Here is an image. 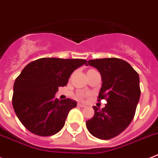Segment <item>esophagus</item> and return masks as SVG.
Segmentation results:
<instances>
[{
  "label": "esophagus",
  "mask_w": 158,
  "mask_h": 158,
  "mask_svg": "<svg viewBox=\"0 0 158 158\" xmlns=\"http://www.w3.org/2000/svg\"><path fill=\"white\" fill-rule=\"evenodd\" d=\"M78 106H80V107H86V105H84V104H82V103H78Z\"/></svg>",
  "instance_id": "1"
}]
</instances>
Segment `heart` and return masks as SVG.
Masks as SVG:
<instances>
[{"instance_id": "heart-1", "label": "heart", "mask_w": 158, "mask_h": 158, "mask_svg": "<svg viewBox=\"0 0 158 158\" xmlns=\"http://www.w3.org/2000/svg\"><path fill=\"white\" fill-rule=\"evenodd\" d=\"M86 97H87V94H83V93H80V94H79V95H78V98H79V99H83V98H85Z\"/></svg>"}]
</instances>
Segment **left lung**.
<instances>
[{
    "mask_svg": "<svg viewBox=\"0 0 158 158\" xmlns=\"http://www.w3.org/2000/svg\"><path fill=\"white\" fill-rule=\"evenodd\" d=\"M88 64L102 75L98 101L105 99L106 104L102 110L93 107L94 114L86 126L95 138L111 139L124 131L134 118L141 95L139 75L130 64L118 58L90 60Z\"/></svg>",
    "mask_w": 158,
    "mask_h": 158,
    "instance_id": "1",
    "label": "left lung"
}]
</instances>
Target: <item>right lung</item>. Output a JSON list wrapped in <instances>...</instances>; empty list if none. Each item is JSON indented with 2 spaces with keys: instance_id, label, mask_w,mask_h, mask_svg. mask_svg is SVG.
I'll list each match as a JSON object with an SVG mask.
<instances>
[{
  "instance_id": "right-lung-1",
  "label": "right lung",
  "mask_w": 158,
  "mask_h": 158,
  "mask_svg": "<svg viewBox=\"0 0 158 158\" xmlns=\"http://www.w3.org/2000/svg\"><path fill=\"white\" fill-rule=\"evenodd\" d=\"M87 63L81 59L41 58L29 63L16 79L13 106L24 127L39 136H52L64 127L69 111L76 107L71 98L59 100V87L67 85L71 73Z\"/></svg>"
}]
</instances>
